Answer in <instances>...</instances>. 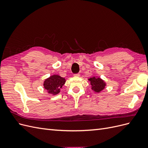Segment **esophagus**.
I'll list each match as a JSON object with an SVG mask.
<instances>
[{
    "mask_svg": "<svg viewBox=\"0 0 148 148\" xmlns=\"http://www.w3.org/2000/svg\"><path fill=\"white\" fill-rule=\"evenodd\" d=\"M79 73H76V74H75L74 75V76H75V77H79Z\"/></svg>",
    "mask_w": 148,
    "mask_h": 148,
    "instance_id": "1",
    "label": "esophagus"
}]
</instances>
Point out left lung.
<instances>
[{
  "instance_id": "left-lung-1",
  "label": "left lung",
  "mask_w": 148,
  "mask_h": 148,
  "mask_svg": "<svg viewBox=\"0 0 148 148\" xmlns=\"http://www.w3.org/2000/svg\"><path fill=\"white\" fill-rule=\"evenodd\" d=\"M88 80L91 83L92 90L96 92H100L102 90H104L106 86V83L104 80L100 78L99 77H93L89 78Z\"/></svg>"
}]
</instances>
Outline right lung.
<instances>
[{
	"label": "right lung",
	"mask_w": 148,
	"mask_h": 148,
	"mask_svg": "<svg viewBox=\"0 0 148 148\" xmlns=\"http://www.w3.org/2000/svg\"><path fill=\"white\" fill-rule=\"evenodd\" d=\"M64 78L58 75H53L44 80L43 86L48 93L52 95H56L60 91V88L65 83Z\"/></svg>",
	"instance_id": "obj_1"
}]
</instances>
